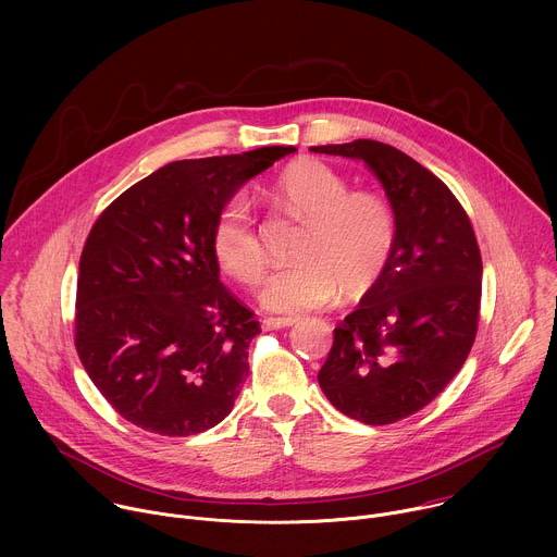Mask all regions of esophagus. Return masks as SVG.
<instances>
[{
    "instance_id": "esophagus-1",
    "label": "esophagus",
    "mask_w": 557,
    "mask_h": 557,
    "mask_svg": "<svg viewBox=\"0 0 557 557\" xmlns=\"http://www.w3.org/2000/svg\"><path fill=\"white\" fill-rule=\"evenodd\" d=\"M297 320H293V317H267V320L262 322V326L267 331H280V329H288L293 326Z\"/></svg>"
}]
</instances>
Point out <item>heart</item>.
I'll use <instances>...</instances> for the list:
<instances>
[{"label":"heart","instance_id":"heart-1","mask_svg":"<svg viewBox=\"0 0 557 557\" xmlns=\"http://www.w3.org/2000/svg\"><path fill=\"white\" fill-rule=\"evenodd\" d=\"M277 200L308 220L295 264L273 271L258 288L269 312L301 314L331 304L342 288L359 297L381 277L396 240L392 207L376 194L350 191V183L322 161H297L275 183ZM211 249L237 282L256 284L267 253L249 200L237 194L220 209Z\"/></svg>","mask_w":557,"mask_h":557}]
</instances>
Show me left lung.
Segmentation results:
<instances>
[{
	"mask_svg": "<svg viewBox=\"0 0 557 557\" xmlns=\"http://www.w3.org/2000/svg\"><path fill=\"white\" fill-rule=\"evenodd\" d=\"M310 149L363 161L394 213L392 256L337 324L317 374L339 412L389 425L432 404L462 368L479 331L481 249L449 187L408 153L370 138Z\"/></svg>",
	"mask_w": 557,
	"mask_h": 557,
	"instance_id": "8db88e82",
	"label": "left lung"
}]
</instances>
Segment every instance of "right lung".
Masks as SVG:
<instances>
[{
  "instance_id": "add662e5",
  "label": "right lung",
  "mask_w": 557,
  "mask_h": 557,
  "mask_svg": "<svg viewBox=\"0 0 557 557\" xmlns=\"http://www.w3.org/2000/svg\"><path fill=\"white\" fill-rule=\"evenodd\" d=\"M293 151L275 145L170 163L95 222L78 262L74 346L132 425L191 436L233 410L262 331L220 282L211 231L237 189Z\"/></svg>"
}]
</instances>
